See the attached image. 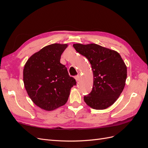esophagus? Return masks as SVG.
<instances>
[{
	"label": "esophagus",
	"instance_id": "obj_1",
	"mask_svg": "<svg viewBox=\"0 0 148 148\" xmlns=\"http://www.w3.org/2000/svg\"><path fill=\"white\" fill-rule=\"evenodd\" d=\"M75 79H76V81H77V82H78V81H79V75H77V76H75Z\"/></svg>",
	"mask_w": 148,
	"mask_h": 148
}]
</instances>
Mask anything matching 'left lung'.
Masks as SVG:
<instances>
[{
    "label": "left lung",
    "mask_w": 148,
    "mask_h": 148,
    "mask_svg": "<svg viewBox=\"0 0 148 148\" xmlns=\"http://www.w3.org/2000/svg\"><path fill=\"white\" fill-rule=\"evenodd\" d=\"M73 46L87 58L92 69L93 87L84 96V102L94 109H106L117 101L123 90L126 65L117 52L96 44H74Z\"/></svg>",
    "instance_id": "left-lung-1"
}]
</instances>
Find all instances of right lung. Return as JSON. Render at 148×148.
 <instances>
[{
  "mask_svg": "<svg viewBox=\"0 0 148 148\" xmlns=\"http://www.w3.org/2000/svg\"><path fill=\"white\" fill-rule=\"evenodd\" d=\"M67 44H52L31 56L23 69V82L31 99L40 108L53 110L65 104L76 80L60 64Z\"/></svg>",
  "mask_w": 148,
  "mask_h": 148,
  "instance_id": "right-lung-1",
  "label": "right lung"
}]
</instances>
